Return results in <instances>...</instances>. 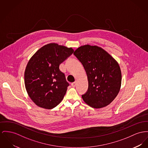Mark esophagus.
I'll list each match as a JSON object with an SVG mask.
<instances>
[{
    "mask_svg": "<svg viewBox=\"0 0 148 148\" xmlns=\"http://www.w3.org/2000/svg\"><path fill=\"white\" fill-rule=\"evenodd\" d=\"M76 84H77L76 82H73V83H72V84H71V86H72L73 88H75V87L76 86Z\"/></svg>",
    "mask_w": 148,
    "mask_h": 148,
    "instance_id": "34e87169",
    "label": "esophagus"
}]
</instances>
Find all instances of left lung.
<instances>
[{"instance_id":"8db88e82","label":"left lung","mask_w":148,"mask_h":148,"mask_svg":"<svg viewBox=\"0 0 148 148\" xmlns=\"http://www.w3.org/2000/svg\"><path fill=\"white\" fill-rule=\"evenodd\" d=\"M73 54L83 65L88 79L87 92L82 95L89 106L100 108L109 105L120 90L122 81L117 62L98 46L85 45Z\"/></svg>"}]
</instances>
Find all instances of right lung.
Listing matches in <instances>:
<instances>
[{"label":"right lung","mask_w":148,"mask_h":148,"mask_svg":"<svg viewBox=\"0 0 148 148\" xmlns=\"http://www.w3.org/2000/svg\"><path fill=\"white\" fill-rule=\"evenodd\" d=\"M73 51L72 48L50 43L30 58L25 71V85L36 105L50 109L63 100L69 84L60 71L59 65Z\"/></svg>","instance_id":"right-lung-1"}]
</instances>
